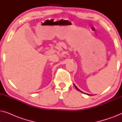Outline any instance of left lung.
<instances>
[{"label":"left lung","mask_w":122,"mask_h":122,"mask_svg":"<svg viewBox=\"0 0 122 122\" xmlns=\"http://www.w3.org/2000/svg\"><path fill=\"white\" fill-rule=\"evenodd\" d=\"M74 86H75V87H76V89H77V90H78V91H80V92H81V91H80V90H79V89H78V88H77V87H76V86H75V85H74ZM82 93H83V92H82ZM88 95H89V94H88Z\"/></svg>","instance_id":"1"}]
</instances>
